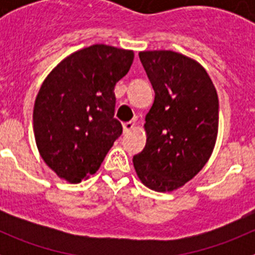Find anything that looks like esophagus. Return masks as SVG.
I'll return each mask as SVG.
<instances>
[{
	"mask_svg": "<svg viewBox=\"0 0 255 255\" xmlns=\"http://www.w3.org/2000/svg\"><path fill=\"white\" fill-rule=\"evenodd\" d=\"M123 128H124V132H129V131H131L132 129H134L135 124L132 123V121H128V123L124 124Z\"/></svg>",
	"mask_w": 255,
	"mask_h": 255,
	"instance_id": "obj_1",
	"label": "esophagus"
}]
</instances>
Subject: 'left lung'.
<instances>
[{"mask_svg":"<svg viewBox=\"0 0 255 255\" xmlns=\"http://www.w3.org/2000/svg\"><path fill=\"white\" fill-rule=\"evenodd\" d=\"M154 89L145 116L147 143L134 155L135 172L147 188L173 191L208 162L218 132V97L204 67L173 51L139 52Z\"/></svg>","mask_w":255,"mask_h":255,"instance_id":"left-lung-1","label":"left lung"}]
</instances>
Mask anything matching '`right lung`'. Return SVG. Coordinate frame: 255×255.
<instances>
[{
    "label": "right lung",
    "instance_id": "add662e5",
    "mask_svg": "<svg viewBox=\"0 0 255 255\" xmlns=\"http://www.w3.org/2000/svg\"><path fill=\"white\" fill-rule=\"evenodd\" d=\"M132 60L129 49L93 44L67 56L44 79L33 129L42 158L60 179L78 184L96 173L123 134L114 89Z\"/></svg>",
    "mask_w": 255,
    "mask_h": 255
}]
</instances>
